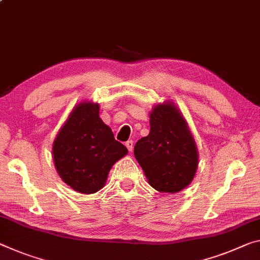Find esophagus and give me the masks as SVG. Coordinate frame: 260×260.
<instances>
[{
	"mask_svg": "<svg viewBox=\"0 0 260 260\" xmlns=\"http://www.w3.org/2000/svg\"><path fill=\"white\" fill-rule=\"evenodd\" d=\"M125 146L127 147L128 151H132V150H133V148H134V142L132 141V140H128V141L125 142Z\"/></svg>",
	"mask_w": 260,
	"mask_h": 260,
	"instance_id": "1",
	"label": "esophagus"
}]
</instances>
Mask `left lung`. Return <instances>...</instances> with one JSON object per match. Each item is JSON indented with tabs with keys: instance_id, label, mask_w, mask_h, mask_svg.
Returning <instances> with one entry per match:
<instances>
[{
	"instance_id": "obj_1",
	"label": "left lung",
	"mask_w": 260,
	"mask_h": 260,
	"mask_svg": "<svg viewBox=\"0 0 260 260\" xmlns=\"http://www.w3.org/2000/svg\"><path fill=\"white\" fill-rule=\"evenodd\" d=\"M150 132L134 146V156L151 187L176 193L192 182L198 168V150L182 113L171 103L155 106Z\"/></svg>"
}]
</instances>
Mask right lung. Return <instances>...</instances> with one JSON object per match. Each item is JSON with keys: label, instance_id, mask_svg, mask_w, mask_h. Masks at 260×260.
<instances>
[{"label": "right lung", "instance_id": "add662e5", "mask_svg": "<svg viewBox=\"0 0 260 260\" xmlns=\"http://www.w3.org/2000/svg\"><path fill=\"white\" fill-rule=\"evenodd\" d=\"M100 118V105L83 102L69 115L53 143L57 174L73 189L90 194L104 186L113 164L127 154Z\"/></svg>", "mask_w": 260, "mask_h": 260}]
</instances>
